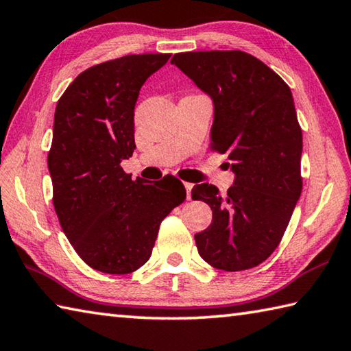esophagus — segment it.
<instances>
[{"mask_svg": "<svg viewBox=\"0 0 351 351\" xmlns=\"http://www.w3.org/2000/svg\"><path fill=\"white\" fill-rule=\"evenodd\" d=\"M184 187H186V192H187V199H190V197H192L193 184L192 182H184Z\"/></svg>", "mask_w": 351, "mask_h": 351, "instance_id": "obj_1", "label": "esophagus"}]
</instances>
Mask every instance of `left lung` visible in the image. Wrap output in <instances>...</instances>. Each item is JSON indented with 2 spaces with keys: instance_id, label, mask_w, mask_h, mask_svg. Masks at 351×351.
<instances>
[{
  "instance_id": "obj_1",
  "label": "left lung",
  "mask_w": 351,
  "mask_h": 351,
  "mask_svg": "<svg viewBox=\"0 0 351 351\" xmlns=\"http://www.w3.org/2000/svg\"><path fill=\"white\" fill-rule=\"evenodd\" d=\"M171 64L212 98L210 145L234 173L226 195L208 182L192 189V199L213 212L195 234L197 252L215 269H253L276 250L302 192V130L290 87L241 50L176 53Z\"/></svg>"
}]
</instances>
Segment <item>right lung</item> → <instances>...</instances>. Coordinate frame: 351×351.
Masks as SVG:
<instances>
[{
	"mask_svg": "<svg viewBox=\"0 0 351 351\" xmlns=\"http://www.w3.org/2000/svg\"><path fill=\"white\" fill-rule=\"evenodd\" d=\"M170 53L127 55L76 76L56 104L47 164L62 232L92 269L127 275L147 263L161 221L186 199L178 178L132 180L135 104Z\"/></svg>",
	"mask_w": 351,
	"mask_h": 351,
	"instance_id": "1",
	"label": "right lung"
}]
</instances>
